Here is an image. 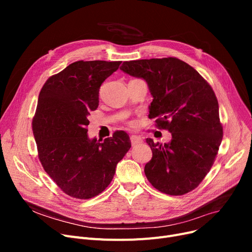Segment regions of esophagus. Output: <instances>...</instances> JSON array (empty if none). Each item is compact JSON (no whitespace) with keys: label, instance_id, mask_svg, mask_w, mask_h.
<instances>
[{"label":"esophagus","instance_id":"34e87169","mask_svg":"<svg viewBox=\"0 0 252 252\" xmlns=\"http://www.w3.org/2000/svg\"><path fill=\"white\" fill-rule=\"evenodd\" d=\"M142 141L143 140H142L141 137H138L136 135H131L130 136V143H131V145H133V146H136V145L142 143Z\"/></svg>","mask_w":252,"mask_h":252}]
</instances>
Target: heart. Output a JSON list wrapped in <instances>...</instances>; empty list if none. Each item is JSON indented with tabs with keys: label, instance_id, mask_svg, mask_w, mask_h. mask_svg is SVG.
<instances>
[{
	"label": "heart",
	"instance_id": "heart-1",
	"mask_svg": "<svg viewBox=\"0 0 252 252\" xmlns=\"http://www.w3.org/2000/svg\"><path fill=\"white\" fill-rule=\"evenodd\" d=\"M128 125H129L130 126H136V123H135V122H129Z\"/></svg>",
	"mask_w": 252,
	"mask_h": 252
}]
</instances>
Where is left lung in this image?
Returning a JSON list of instances; mask_svg holds the SVG:
<instances>
[{
  "label": "left lung",
  "instance_id": "left-lung-1",
  "mask_svg": "<svg viewBox=\"0 0 252 252\" xmlns=\"http://www.w3.org/2000/svg\"><path fill=\"white\" fill-rule=\"evenodd\" d=\"M121 69L147 82L153 97L149 118L173 137L164 145L146 140L152 150L144 169L148 181L168 195L194 190L213 166L222 140L213 88L176 57L126 61Z\"/></svg>",
  "mask_w": 252,
  "mask_h": 252
}]
</instances>
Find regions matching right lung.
Returning <instances> with one entry per match:
<instances>
[{
  "label": "right lung",
  "instance_id": "right-lung-1",
  "mask_svg": "<svg viewBox=\"0 0 252 252\" xmlns=\"http://www.w3.org/2000/svg\"><path fill=\"white\" fill-rule=\"evenodd\" d=\"M122 61H76L50 76L39 92L32 131L38 159L57 186L76 199L102 193L130 148L124 130L104 141L88 137V116L98 108L99 90Z\"/></svg>",
  "mask_w": 252,
  "mask_h": 252
}]
</instances>
